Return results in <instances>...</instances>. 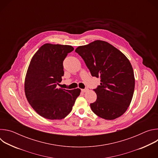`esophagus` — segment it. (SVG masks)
Here are the masks:
<instances>
[{
  "label": "esophagus",
  "instance_id": "esophagus-1",
  "mask_svg": "<svg viewBox=\"0 0 158 158\" xmlns=\"http://www.w3.org/2000/svg\"><path fill=\"white\" fill-rule=\"evenodd\" d=\"M81 91H82V92H83V93H86L87 91H89V89H81Z\"/></svg>",
  "mask_w": 158,
  "mask_h": 158
}]
</instances>
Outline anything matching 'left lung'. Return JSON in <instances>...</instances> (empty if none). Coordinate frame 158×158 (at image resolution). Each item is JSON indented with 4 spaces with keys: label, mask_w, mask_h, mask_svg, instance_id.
Instances as JSON below:
<instances>
[{
    "label": "left lung",
    "mask_w": 158,
    "mask_h": 158,
    "mask_svg": "<svg viewBox=\"0 0 158 158\" xmlns=\"http://www.w3.org/2000/svg\"><path fill=\"white\" fill-rule=\"evenodd\" d=\"M75 51L83 59L92 76L101 78L94 91L96 101L90 104L94 113L106 120L121 116L129 106L134 91L132 65L119 50L107 42L97 40Z\"/></svg>",
    "instance_id": "1"
}]
</instances>
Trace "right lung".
I'll list each match as a JSON object with an SVG mask.
<instances>
[{"instance_id": "obj_1", "label": "right lung", "mask_w": 158, "mask_h": 158, "mask_svg": "<svg viewBox=\"0 0 158 158\" xmlns=\"http://www.w3.org/2000/svg\"><path fill=\"white\" fill-rule=\"evenodd\" d=\"M74 48L68 45L44 44L32 57L27 71L24 91L33 109L51 120L62 119L73 109L80 95L77 88H57L64 76L63 60Z\"/></svg>"}]
</instances>
